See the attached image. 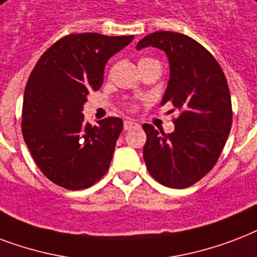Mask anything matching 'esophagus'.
I'll return each instance as SVG.
<instances>
[{"label":"esophagus","instance_id":"obj_1","mask_svg":"<svg viewBox=\"0 0 257 257\" xmlns=\"http://www.w3.org/2000/svg\"><path fill=\"white\" fill-rule=\"evenodd\" d=\"M123 127H124V130H131V128H138L139 124L134 120H124Z\"/></svg>","mask_w":257,"mask_h":257}]
</instances>
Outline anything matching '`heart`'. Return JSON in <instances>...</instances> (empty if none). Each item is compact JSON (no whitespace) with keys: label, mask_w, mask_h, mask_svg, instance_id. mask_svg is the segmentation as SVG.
I'll return each instance as SVG.
<instances>
[{"label":"heart","mask_w":257,"mask_h":257,"mask_svg":"<svg viewBox=\"0 0 257 257\" xmlns=\"http://www.w3.org/2000/svg\"><path fill=\"white\" fill-rule=\"evenodd\" d=\"M142 60H145V59H142ZM131 108H135V104H131Z\"/></svg>","instance_id":"heart-1"}]
</instances>
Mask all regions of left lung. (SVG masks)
<instances>
[{
  "mask_svg": "<svg viewBox=\"0 0 257 257\" xmlns=\"http://www.w3.org/2000/svg\"><path fill=\"white\" fill-rule=\"evenodd\" d=\"M146 47L166 53L170 77L161 104L172 103L181 114L172 134L143 124V158L160 184L185 189L212 170L225 146L232 126L229 88L212 53L192 37L154 32L137 44L138 51Z\"/></svg>",
  "mask_w": 257,
  "mask_h": 257,
  "instance_id": "obj_1",
  "label": "left lung"
}]
</instances>
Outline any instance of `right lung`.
Returning a JSON list of instances; mask_svg holds the SVG:
<instances>
[{"label":"right lung","instance_id":"add662e5","mask_svg":"<svg viewBox=\"0 0 257 257\" xmlns=\"http://www.w3.org/2000/svg\"><path fill=\"white\" fill-rule=\"evenodd\" d=\"M134 36L68 35L48 48L28 79L23 135L33 160L53 184L89 188L110 168L120 118L91 126L81 114L87 95L103 84L107 61Z\"/></svg>","mask_w":257,"mask_h":257}]
</instances>
